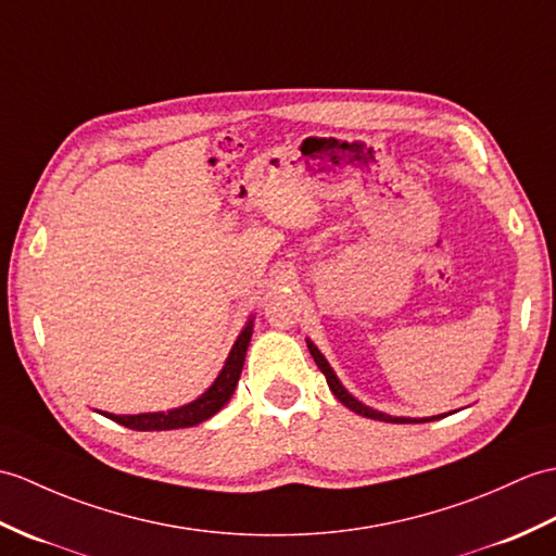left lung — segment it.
<instances>
[{
  "mask_svg": "<svg viewBox=\"0 0 556 556\" xmlns=\"http://www.w3.org/2000/svg\"><path fill=\"white\" fill-rule=\"evenodd\" d=\"M307 348H309V355L315 357V363H317V367L321 369V374H325L327 377V383H329V389H331V393L337 395L341 403L348 407V409H353V412H357V415H363V417H369V419H379V421H393V424H409V421H431V419H438V417H431V419H407V417H389V415H383V412H377V409H369L367 405H363V403H357V400L348 393L343 386H341V381L337 379V374H333V369L329 367V363L325 359V355H321L317 348L313 345V343H307Z\"/></svg>",
  "mask_w": 556,
  "mask_h": 556,
  "instance_id": "obj_1",
  "label": "left lung"
}]
</instances>
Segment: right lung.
<instances>
[{
  "label": "right lung",
  "instance_id": "right-lung-1",
  "mask_svg": "<svg viewBox=\"0 0 556 556\" xmlns=\"http://www.w3.org/2000/svg\"><path fill=\"white\" fill-rule=\"evenodd\" d=\"M251 333H253V319L249 321L247 329L239 333V339H237L235 348H231L223 371L217 374L215 383L199 400H193V403L170 409V412H153V415L118 417V415H109V412H101V415L113 419V421H118L121 426H127V429H132V431L187 429V426H197L205 419H211L215 412H219L227 405V400L237 389V381L241 377V367H243V357H247V348L251 343Z\"/></svg>",
  "mask_w": 556,
  "mask_h": 556
}]
</instances>
